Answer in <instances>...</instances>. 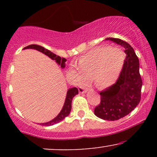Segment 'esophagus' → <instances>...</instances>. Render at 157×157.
<instances>
[{"mask_svg": "<svg viewBox=\"0 0 157 157\" xmlns=\"http://www.w3.org/2000/svg\"><path fill=\"white\" fill-rule=\"evenodd\" d=\"M79 92L80 93H86L87 92L88 89H86V88H84V87H82V86H80V87H79Z\"/></svg>", "mask_w": 157, "mask_h": 157, "instance_id": "1", "label": "esophagus"}]
</instances>
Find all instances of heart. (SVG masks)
Wrapping results in <instances>:
<instances>
[{"instance_id":"obj_1","label":"heart","mask_w":157,"mask_h":157,"mask_svg":"<svg viewBox=\"0 0 157 157\" xmlns=\"http://www.w3.org/2000/svg\"><path fill=\"white\" fill-rule=\"evenodd\" d=\"M125 60L122 50L109 46L97 47L82 56L78 67L72 66L77 81L83 82L93 77L100 87H108L118 78Z\"/></svg>"}]
</instances>
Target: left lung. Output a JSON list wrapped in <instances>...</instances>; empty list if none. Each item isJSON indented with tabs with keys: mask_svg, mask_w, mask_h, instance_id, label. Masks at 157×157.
Masks as SVG:
<instances>
[{
	"mask_svg": "<svg viewBox=\"0 0 157 157\" xmlns=\"http://www.w3.org/2000/svg\"><path fill=\"white\" fill-rule=\"evenodd\" d=\"M105 40L122 46L126 57L116 82L100 91V102L95 107L94 114L102 120L114 121L128 114L140 103L142 81L139 59L131 45L119 38Z\"/></svg>",
	"mask_w": 157,
	"mask_h": 157,
	"instance_id": "8db88e82",
	"label": "left lung"
}]
</instances>
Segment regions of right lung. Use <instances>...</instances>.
I'll use <instances>...</instances> for the list:
<instances>
[{
    "instance_id": "add662e5",
    "label": "right lung",
    "mask_w": 157,
    "mask_h": 157,
    "mask_svg": "<svg viewBox=\"0 0 157 157\" xmlns=\"http://www.w3.org/2000/svg\"><path fill=\"white\" fill-rule=\"evenodd\" d=\"M26 48H33V49H36L37 51L42 52V53L45 54L46 55H47L48 57H49L50 58L52 59V60H55L57 62V64L60 65L61 68H63L65 66H66V59L63 58V57H60V56L56 55L55 54L52 53V52H50L49 50L46 49L43 46H39V45H35V44H32V45H29V46H26L23 49H26ZM78 94V89H77L76 87L71 88V89H68L67 91V94H66V100H65V103L63 107L62 110L59 114L57 115V117L55 119L51 120V121L48 122H45V123H42L40 125H45V126H50V125H53L56 123H58L60 121H62L63 119L67 117L68 114L70 113V111H71V101H72L73 97L75 96V95Z\"/></svg>"
}]
</instances>
